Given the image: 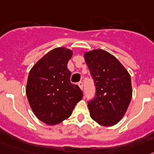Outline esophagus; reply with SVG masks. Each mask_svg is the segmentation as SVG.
Here are the masks:
<instances>
[{"instance_id": "34e87169", "label": "esophagus", "mask_w": 154, "mask_h": 154, "mask_svg": "<svg viewBox=\"0 0 154 154\" xmlns=\"http://www.w3.org/2000/svg\"><path fill=\"white\" fill-rule=\"evenodd\" d=\"M78 85H79V88L82 91V90H83V83H82V82H79L78 83Z\"/></svg>"}]
</instances>
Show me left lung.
I'll return each mask as SVG.
<instances>
[{"mask_svg":"<svg viewBox=\"0 0 154 154\" xmlns=\"http://www.w3.org/2000/svg\"><path fill=\"white\" fill-rule=\"evenodd\" d=\"M96 86V95L88 102L90 115L98 124L110 127L120 122L132 97L131 75L113 55L103 49L84 53Z\"/></svg>","mask_w":154,"mask_h":154,"instance_id":"left-lung-1","label":"left lung"}]
</instances>
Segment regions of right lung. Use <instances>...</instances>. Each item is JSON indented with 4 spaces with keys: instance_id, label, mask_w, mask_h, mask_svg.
Returning <instances> with one entry per match:
<instances>
[{
    "instance_id": "obj_1",
    "label": "right lung",
    "mask_w": 154,
    "mask_h": 154,
    "mask_svg": "<svg viewBox=\"0 0 154 154\" xmlns=\"http://www.w3.org/2000/svg\"><path fill=\"white\" fill-rule=\"evenodd\" d=\"M73 53L65 47L52 49L29 72L26 94L36 117L48 125H57L72 115L82 98L77 85L70 82L68 62Z\"/></svg>"
}]
</instances>
